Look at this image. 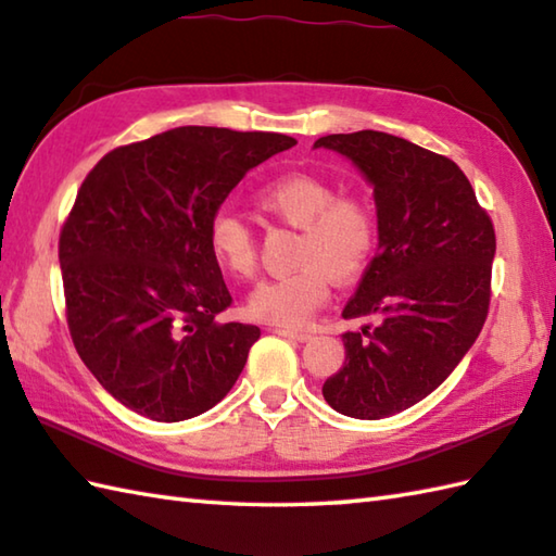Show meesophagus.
<instances>
[{"label":"esophagus","mask_w":556,"mask_h":556,"mask_svg":"<svg viewBox=\"0 0 556 556\" xmlns=\"http://www.w3.org/2000/svg\"><path fill=\"white\" fill-rule=\"evenodd\" d=\"M277 336L281 338H289V340H299V342H306L311 340V332H304V330H291V328H275Z\"/></svg>","instance_id":"34e87169"}]
</instances>
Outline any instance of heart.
<instances>
[{
	"mask_svg": "<svg viewBox=\"0 0 556 556\" xmlns=\"http://www.w3.org/2000/svg\"><path fill=\"white\" fill-rule=\"evenodd\" d=\"M265 214L299 228L296 269L262 281L248 296L252 318L275 326H301L328 301L330 279L355 281L375 260L379 245L377 214L365 199L338 197L328 179L287 173L255 194ZM211 260L230 277L248 279L257 269V245L243 218L230 211L211 216L206 228Z\"/></svg>",
	"mask_w": 556,
	"mask_h": 556,
	"instance_id": "heart-1",
	"label": "heart"
}]
</instances>
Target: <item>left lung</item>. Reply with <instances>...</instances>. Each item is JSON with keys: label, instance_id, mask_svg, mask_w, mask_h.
Here are the masks:
<instances>
[{"label": "left lung", "instance_id": "obj_1", "mask_svg": "<svg viewBox=\"0 0 556 556\" xmlns=\"http://www.w3.org/2000/svg\"><path fill=\"white\" fill-rule=\"evenodd\" d=\"M375 187L379 250L342 318L345 365L323 383L342 416L379 420L416 406L479 338L491 301L496 233L467 175L406 138L357 130L318 138Z\"/></svg>", "mask_w": 556, "mask_h": 556}]
</instances>
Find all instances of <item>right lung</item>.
Here are the masks:
<instances>
[{"label":"right lung","instance_id":"right-lung-1","mask_svg":"<svg viewBox=\"0 0 556 556\" xmlns=\"http://www.w3.org/2000/svg\"><path fill=\"white\" fill-rule=\"evenodd\" d=\"M296 146L281 134L181 126L94 165L60 230L77 355L150 420L201 416L233 389L257 326L220 323L230 291L206 228L252 167Z\"/></svg>","mask_w":556,"mask_h":556}]
</instances>
